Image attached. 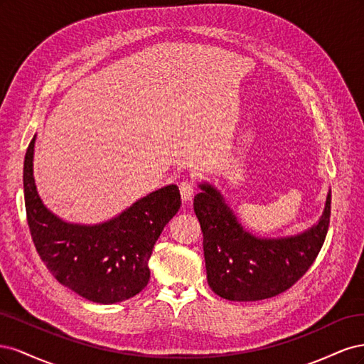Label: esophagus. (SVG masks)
<instances>
[{"label":"esophagus","instance_id":"obj_1","mask_svg":"<svg viewBox=\"0 0 364 364\" xmlns=\"http://www.w3.org/2000/svg\"><path fill=\"white\" fill-rule=\"evenodd\" d=\"M179 190H181V196H182V200L183 202H190L193 199V196L196 193V186L191 181L185 179L181 182L179 185Z\"/></svg>","mask_w":364,"mask_h":364}]
</instances>
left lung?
<instances>
[{"label":"left lung","mask_w":364,"mask_h":364,"mask_svg":"<svg viewBox=\"0 0 364 364\" xmlns=\"http://www.w3.org/2000/svg\"><path fill=\"white\" fill-rule=\"evenodd\" d=\"M194 213L203 232L208 284L228 301H262L289 290L321 252L331 215V191L316 225L296 235L257 237L238 222L214 185L202 182Z\"/></svg>","instance_id":"obj_1"}]
</instances>
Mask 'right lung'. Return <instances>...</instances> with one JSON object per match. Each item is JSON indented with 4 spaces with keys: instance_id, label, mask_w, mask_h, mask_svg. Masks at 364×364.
I'll return each instance as SVG.
<instances>
[{
    "instance_id": "obj_1",
    "label": "right lung",
    "mask_w": 364,
    "mask_h": 364,
    "mask_svg": "<svg viewBox=\"0 0 364 364\" xmlns=\"http://www.w3.org/2000/svg\"><path fill=\"white\" fill-rule=\"evenodd\" d=\"M35 141L36 135L24 159V199L41 259L62 285L87 301L109 305L134 297L149 284L151 250L181 208L178 185L141 197L103 223L65 222L43 205L36 190Z\"/></svg>"
}]
</instances>
